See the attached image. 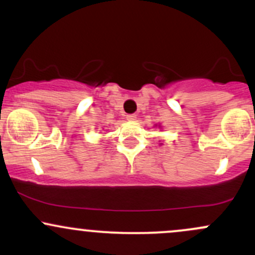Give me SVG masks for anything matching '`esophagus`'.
<instances>
[{
    "instance_id": "esophagus-1",
    "label": "esophagus",
    "mask_w": 255,
    "mask_h": 255,
    "mask_svg": "<svg viewBox=\"0 0 255 255\" xmlns=\"http://www.w3.org/2000/svg\"><path fill=\"white\" fill-rule=\"evenodd\" d=\"M127 120H128V121H135V120H136V115L135 114L127 115Z\"/></svg>"
}]
</instances>
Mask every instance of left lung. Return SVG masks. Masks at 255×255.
Returning a JSON list of instances; mask_svg holds the SVG:
<instances>
[{
	"label": "left lung",
	"mask_w": 255,
	"mask_h": 255,
	"mask_svg": "<svg viewBox=\"0 0 255 255\" xmlns=\"http://www.w3.org/2000/svg\"><path fill=\"white\" fill-rule=\"evenodd\" d=\"M161 145H162V144H161Z\"/></svg>",
	"instance_id": "1"
}]
</instances>
